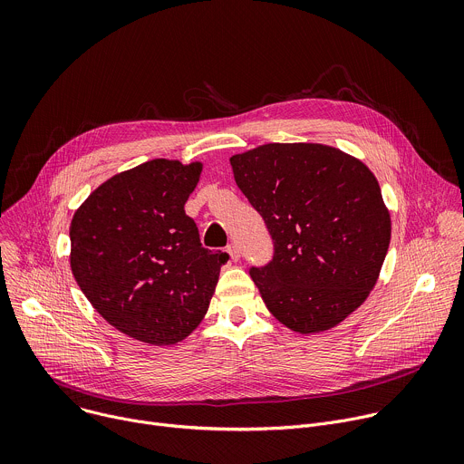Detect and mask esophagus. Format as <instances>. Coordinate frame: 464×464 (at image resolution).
<instances>
[{"mask_svg":"<svg viewBox=\"0 0 464 464\" xmlns=\"http://www.w3.org/2000/svg\"><path fill=\"white\" fill-rule=\"evenodd\" d=\"M227 253L231 255V258H233V260H238V258H240V249H238V246H237L235 242L227 246Z\"/></svg>","mask_w":464,"mask_h":464,"instance_id":"1","label":"esophagus"}]
</instances>
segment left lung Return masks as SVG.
I'll return each instance as SVG.
<instances>
[{"instance_id":"1","label":"left lung","mask_w":464,"mask_h":464,"mask_svg":"<svg viewBox=\"0 0 464 464\" xmlns=\"http://www.w3.org/2000/svg\"><path fill=\"white\" fill-rule=\"evenodd\" d=\"M238 188L274 240L249 276L268 310L301 334L333 328L376 285L391 218L374 174L314 143H270L231 158Z\"/></svg>"}]
</instances>
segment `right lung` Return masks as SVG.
I'll return each mask as SVG.
<instances>
[{
    "label": "right lung",
    "instance_id": "obj_1",
    "mask_svg": "<svg viewBox=\"0 0 464 464\" xmlns=\"http://www.w3.org/2000/svg\"><path fill=\"white\" fill-rule=\"evenodd\" d=\"M202 163L152 160L115 174L77 209L72 272L122 334L172 345L202 321L229 255L208 249L185 202Z\"/></svg>",
    "mask_w": 464,
    "mask_h": 464
}]
</instances>
